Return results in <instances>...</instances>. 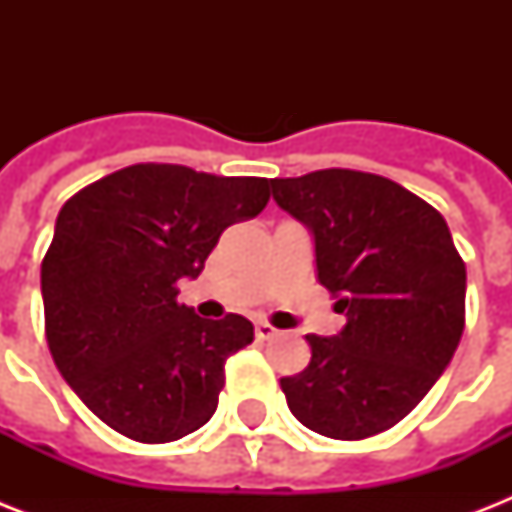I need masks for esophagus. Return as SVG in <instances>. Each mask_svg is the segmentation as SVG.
I'll return each mask as SVG.
<instances>
[{
    "label": "esophagus",
    "mask_w": 512,
    "mask_h": 512,
    "mask_svg": "<svg viewBox=\"0 0 512 512\" xmlns=\"http://www.w3.org/2000/svg\"><path fill=\"white\" fill-rule=\"evenodd\" d=\"M255 337H257V340H273V337H279V329L271 327L268 321H257Z\"/></svg>",
    "instance_id": "obj_1"
}]
</instances>
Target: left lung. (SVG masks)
<instances>
[{
	"label": "left lung",
	"mask_w": 512,
	"mask_h": 512,
	"mask_svg": "<svg viewBox=\"0 0 512 512\" xmlns=\"http://www.w3.org/2000/svg\"><path fill=\"white\" fill-rule=\"evenodd\" d=\"M271 191L311 231L319 281L348 319L335 337L305 335L311 364L281 377L289 412L321 436H377L420 404L460 345L465 263L449 225L369 172L276 177Z\"/></svg>",
	"instance_id": "8db88e82"
}]
</instances>
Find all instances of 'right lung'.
I'll use <instances>...</instances> for the list:
<instances>
[{"label":"right lung","instance_id":"add662e5","mask_svg":"<svg viewBox=\"0 0 512 512\" xmlns=\"http://www.w3.org/2000/svg\"><path fill=\"white\" fill-rule=\"evenodd\" d=\"M271 199L265 177H217L180 164H132L63 204L42 263L52 361L116 433L167 444L217 409L225 358L255 329L207 321L177 303L220 233Z\"/></svg>","mask_w":512,"mask_h":512}]
</instances>
